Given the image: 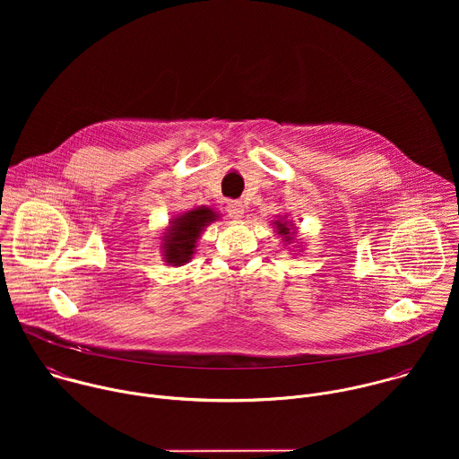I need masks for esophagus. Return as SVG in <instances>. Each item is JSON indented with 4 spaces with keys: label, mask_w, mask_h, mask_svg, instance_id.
<instances>
[{
    "label": "esophagus",
    "mask_w": 459,
    "mask_h": 459,
    "mask_svg": "<svg viewBox=\"0 0 459 459\" xmlns=\"http://www.w3.org/2000/svg\"><path fill=\"white\" fill-rule=\"evenodd\" d=\"M227 214L232 218V220H241V216H243V205H241V202H227Z\"/></svg>",
    "instance_id": "1"
}]
</instances>
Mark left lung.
Instances as JSON below:
<instances>
[{
	"mask_svg": "<svg viewBox=\"0 0 459 459\" xmlns=\"http://www.w3.org/2000/svg\"><path fill=\"white\" fill-rule=\"evenodd\" d=\"M285 218H287V216H283V218H280V220L273 221V227H274V229H276V232L283 238V241L289 245V243H292V241H294L296 227H294V223L287 221ZM298 248H299V247H298Z\"/></svg>",
	"mask_w": 459,
	"mask_h": 459,
	"instance_id": "obj_1",
	"label": "left lung"
}]
</instances>
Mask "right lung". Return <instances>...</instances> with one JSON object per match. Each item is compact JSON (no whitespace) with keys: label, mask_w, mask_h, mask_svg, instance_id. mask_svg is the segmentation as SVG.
<instances>
[{"label":"right lung","mask_w":459,"mask_h":459,"mask_svg":"<svg viewBox=\"0 0 459 459\" xmlns=\"http://www.w3.org/2000/svg\"><path fill=\"white\" fill-rule=\"evenodd\" d=\"M218 218L220 214L205 205L174 216L161 236V252L165 264L172 267L188 264L202 232Z\"/></svg>","instance_id":"add662e5"}]
</instances>
